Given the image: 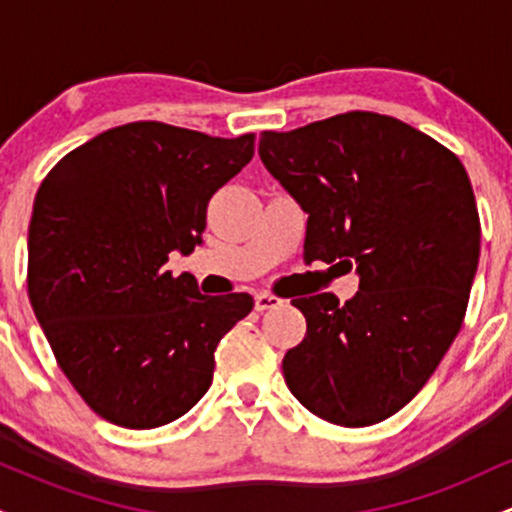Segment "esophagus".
Masks as SVG:
<instances>
[{"label":"esophagus","mask_w":512,"mask_h":512,"mask_svg":"<svg viewBox=\"0 0 512 512\" xmlns=\"http://www.w3.org/2000/svg\"><path fill=\"white\" fill-rule=\"evenodd\" d=\"M281 303H284V301L272 296V293H257V296H255V310H260V313H264V310L279 308Z\"/></svg>","instance_id":"1"}]
</instances>
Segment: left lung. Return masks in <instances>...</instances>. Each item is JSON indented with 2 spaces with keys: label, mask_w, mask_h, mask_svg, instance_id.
I'll use <instances>...</instances> for the list:
<instances>
[{
  "label": "left lung",
  "mask_w": 512,
  "mask_h": 512,
  "mask_svg": "<svg viewBox=\"0 0 512 512\" xmlns=\"http://www.w3.org/2000/svg\"><path fill=\"white\" fill-rule=\"evenodd\" d=\"M260 158L308 214L305 260L358 274L344 305L291 301L308 330L281 363L286 385L330 424L385 421L462 327L481 238L467 170L428 134L363 110L262 132Z\"/></svg>",
  "instance_id": "8db88e82"
}]
</instances>
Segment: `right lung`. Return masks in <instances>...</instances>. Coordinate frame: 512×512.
I'll return each mask as SVG.
<instances>
[{
  "instance_id": "1",
  "label": "right lung",
  "mask_w": 512,
  "mask_h": 512,
  "mask_svg": "<svg viewBox=\"0 0 512 512\" xmlns=\"http://www.w3.org/2000/svg\"><path fill=\"white\" fill-rule=\"evenodd\" d=\"M255 154L236 139L129 122L50 170L28 226V298L57 363L105 421L156 428L214 378L221 337L252 296H202L163 269L202 243L209 199Z\"/></svg>"
}]
</instances>
